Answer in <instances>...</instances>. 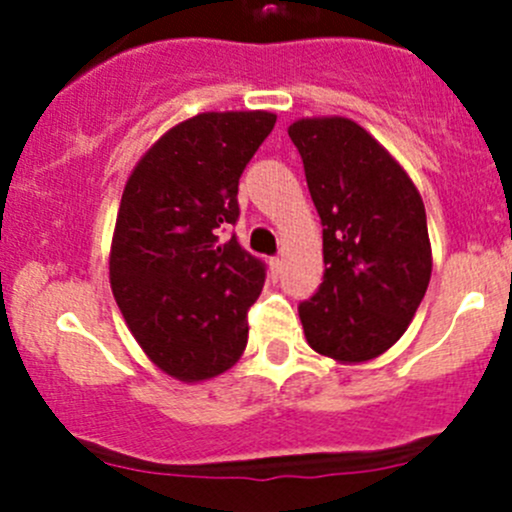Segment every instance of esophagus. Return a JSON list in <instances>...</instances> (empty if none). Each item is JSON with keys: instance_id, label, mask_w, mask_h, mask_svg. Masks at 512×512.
<instances>
[{"instance_id": "obj_1", "label": "esophagus", "mask_w": 512, "mask_h": 512, "mask_svg": "<svg viewBox=\"0 0 512 512\" xmlns=\"http://www.w3.org/2000/svg\"><path fill=\"white\" fill-rule=\"evenodd\" d=\"M270 270H272V277H277L282 272V257H272L270 260Z\"/></svg>"}]
</instances>
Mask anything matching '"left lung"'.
Masks as SVG:
<instances>
[{
    "label": "left lung",
    "instance_id": "left-lung-1",
    "mask_svg": "<svg viewBox=\"0 0 512 512\" xmlns=\"http://www.w3.org/2000/svg\"><path fill=\"white\" fill-rule=\"evenodd\" d=\"M287 133L324 225V282L299 304L304 337L339 364H364L399 342L426 294V208L399 160L352 118H299Z\"/></svg>",
    "mask_w": 512,
    "mask_h": 512
}]
</instances>
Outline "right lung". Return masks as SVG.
I'll list each match as a JSON object with an SVG mask.
<instances>
[{
	"instance_id": "1",
	"label": "right lung",
	"mask_w": 512,
	"mask_h": 512,
	"mask_svg": "<svg viewBox=\"0 0 512 512\" xmlns=\"http://www.w3.org/2000/svg\"><path fill=\"white\" fill-rule=\"evenodd\" d=\"M270 111H208L143 153L123 188L108 275L138 347L163 374L195 384L235 366L265 265L235 235L237 183L275 128Z\"/></svg>"
}]
</instances>
